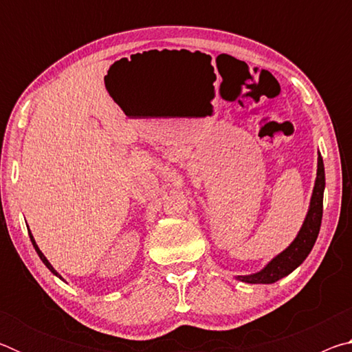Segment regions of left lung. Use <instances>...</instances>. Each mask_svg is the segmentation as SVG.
<instances>
[{
	"label": "left lung",
	"mask_w": 352,
	"mask_h": 352,
	"mask_svg": "<svg viewBox=\"0 0 352 352\" xmlns=\"http://www.w3.org/2000/svg\"><path fill=\"white\" fill-rule=\"evenodd\" d=\"M324 164L323 158L318 153V164H317V178H315V186L312 190L311 205H309V211L306 214L305 222H302L301 230L298 231L294 242L284 250V252L275 256L264 269L253 273V275H243L236 276L242 283L248 284H273L279 281V279L290 275L296 267L302 264L311 250L314 248V243L317 241L320 226H321V217H323V192H324Z\"/></svg>",
	"instance_id": "obj_1"
}]
</instances>
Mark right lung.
Returning <instances> with one entry per match:
<instances>
[{
    "instance_id": "right-lung-1",
    "label": "right lung",
    "mask_w": 352,
    "mask_h": 352,
    "mask_svg": "<svg viewBox=\"0 0 352 352\" xmlns=\"http://www.w3.org/2000/svg\"><path fill=\"white\" fill-rule=\"evenodd\" d=\"M29 236H31V242H32V245H34V248H35V252H37V254L40 256V259H41V261H43V264H45V265L47 267V269H50V270H51L52 273H54V275H56L57 278H60V279H62V276H60V275H58V273H57V272L54 270V267H52V265L50 264V261H47V259L45 258V254L40 252V248H38V245H37V243H35V241H34V236H32V234H29Z\"/></svg>"
}]
</instances>
